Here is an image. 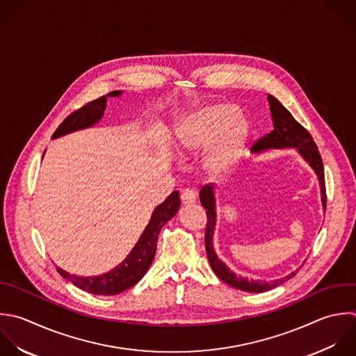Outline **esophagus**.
Listing matches in <instances>:
<instances>
[{
  "label": "esophagus",
  "mask_w": 356,
  "mask_h": 356,
  "mask_svg": "<svg viewBox=\"0 0 356 356\" xmlns=\"http://www.w3.org/2000/svg\"><path fill=\"white\" fill-rule=\"evenodd\" d=\"M196 197H197L196 191L192 189V188H185V189L182 191V193H181V200H182L184 204H192V203H195V202H196Z\"/></svg>",
  "instance_id": "esophagus-1"
}]
</instances>
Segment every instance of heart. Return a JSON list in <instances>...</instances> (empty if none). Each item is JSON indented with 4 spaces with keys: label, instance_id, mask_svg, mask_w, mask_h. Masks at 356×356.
<instances>
[{
    "label": "heart",
    "instance_id": "1",
    "mask_svg": "<svg viewBox=\"0 0 356 356\" xmlns=\"http://www.w3.org/2000/svg\"><path fill=\"white\" fill-rule=\"evenodd\" d=\"M177 135L186 152L209 147L207 168L214 175H224L243 154L249 127L236 115L232 104L213 103L186 113L177 127Z\"/></svg>",
    "mask_w": 356,
    "mask_h": 356
}]
</instances>
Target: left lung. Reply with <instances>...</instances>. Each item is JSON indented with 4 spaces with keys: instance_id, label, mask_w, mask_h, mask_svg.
<instances>
[{
    "instance_id": "1",
    "label": "left lung",
    "mask_w": 356,
    "mask_h": 356,
    "mask_svg": "<svg viewBox=\"0 0 356 356\" xmlns=\"http://www.w3.org/2000/svg\"><path fill=\"white\" fill-rule=\"evenodd\" d=\"M270 103V111L273 118V127L274 129L267 134L266 136L260 138L253 146L252 152L260 153L270 149H286L292 147L299 152V154L309 163V165L314 170L321 189V203L325 209L327 196H325V182H324V168L321 156L317 150L316 143L313 142V138L310 134L292 117V114L271 95L267 96ZM200 203L206 209L207 214V225H206V234H204V245L206 252L209 257V263L213 268V271L217 274V277L224 281L225 284L231 285L232 288L246 291V292H266L270 291L280 284L285 282L291 277L296 274V271H292L286 277H282L280 280L266 282V281H254L248 280L243 277L236 275L234 271H231L216 254L213 248V235H214V227H216V197L213 185H206L200 191Z\"/></svg>"
}]
</instances>
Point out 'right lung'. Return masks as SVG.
I'll use <instances>...</instances> for the list:
<instances>
[{"mask_svg": "<svg viewBox=\"0 0 356 356\" xmlns=\"http://www.w3.org/2000/svg\"><path fill=\"white\" fill-rule=\"evenodd\" d=\"M121 93H122L121 90H114L107 96L93 100L85 104L83 107H81L79 110L74 111L57 128V131L53 135V139L97 124V121L102 120L104 110L107 107V97H117ZM179 204H181L179 192L174 191L160 206L154 209L147 227L145 228L142 236L139 238L138 243L131 250L128 257L111 271L97 277L74 275L64 271L60 267H57V271L64 278L71 281L74 285H76L78 288L89 293L108 296V295H117L124 292L125 289L139 282L140 278L149 270L156 254L159 234L161 228L168 222V220H171L177 214Z\"/></svg>", "mask_w": 356, "mask_h": 356, "instance_id": "right-lung-1", "label": "right lung"}]
</instances>
